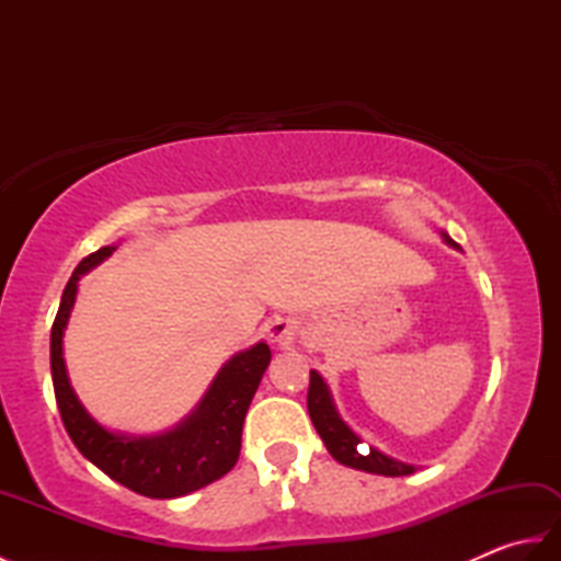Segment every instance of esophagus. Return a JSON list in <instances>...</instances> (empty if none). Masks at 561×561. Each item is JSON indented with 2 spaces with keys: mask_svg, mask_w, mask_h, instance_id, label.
Returning a JSON list of instances; mask_svg holds the SVG:
<instances>
[{
  "mask_svg": "<svg viewBox=\"0 0 561 561\" xmlns=\"http://www.w3.org/2000/svg\"><path fill=\"white\" fill-rule=\"evenodd\" d=\"M267 337H270V342H274V344H291L294 342V330H291V325L287 323V320H282V318H277V320H272V323L267 325Z\"/></svg>",
  "mask_w": 561,
  "mask_h": 561,
  "instance_id": "obj_1",
  "label": "esophagus"
}]
</instances>
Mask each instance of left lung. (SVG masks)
Returning <instances> with one entry per match:
<instances>
[{
	"label": "left lung",
	"instance_id": "obj_1",
	"mask_svg": "<svg viewBox=\"0 0 561 561\" xmlns=\"http://www.w3.org/2000/svg\"><path fill=\"white\" fill-rule=\"evenodd\" d=\"M438 233L444 238L446 245L460 250V245L453 241L446 231H438ZM308 414H311L316 432L320 434V438H323L330 456L337 462L347 465V468L371 472V474H383V478H402V474H412L420 470V465H410L398 458H390L383 450H378L374 446L364 448L362 436L342 420L328 380L320 376L316 368L311 371V386H308Z\"/></svg>",
	"mask_w": 561,
	"mask_h": 561
}]
</instances>
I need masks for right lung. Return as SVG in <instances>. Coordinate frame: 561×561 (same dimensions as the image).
Segmentation results:
<instances>
[{
  "label": "right lung",
  "instance_id": "obj_1",
  "mask_svg": "<svg viewBox=\"0 0 561 561\" xmlns=\"http://www.w3.org/2000/svg\"><path fill=\"white\" fill-rule=\"evenodd\" d=\"M117 245H105L79 262L65 287L62 301L50 332V371L59 414L69 438L89 462L149 499H175L197 492L229 472L241 453L243 422L270 366L272 352L267 342L233 354L217 376L211 378L205 396L190 414L175 426L159 434H125L103 426L71 388L65 364V330L75 311L79 279L103 260H108Z\"/></svg>",
  "mask_w": 561,
  "mask_h": 561
}]
</instances>
